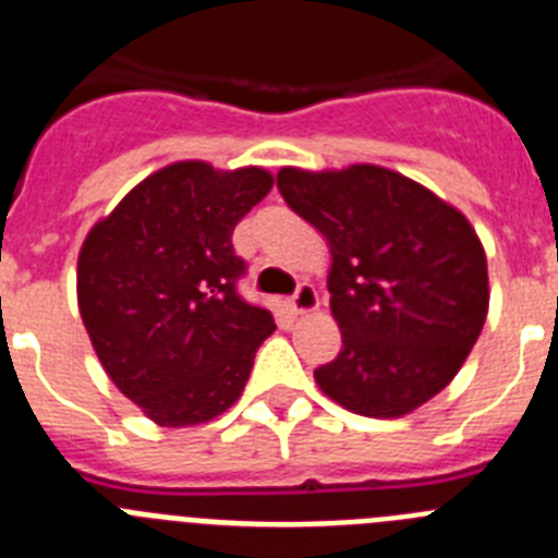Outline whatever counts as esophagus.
Instances as JSON below:
<instances>
[{
  "label": "esophagus",
  "instance_id": "34e87169",
  "mask_svg": "<svg viewBox=\"0 0 558 558\" xmlns=\"http://www.w3.org/2000/svg\"><path fill=\"white\" fill-rule=\"evenodd\" d=\"M288 310L293 315L315 313V310H318V290L307 282L299 284V290H295V293L288 299Z\"/></svg>",
  "mask_w": 558,
  "mask_h": 558
}]
</instances>
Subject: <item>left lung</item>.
Wrapping results in <instances>:
<instances>
[{
    "mask_svg": "<svg viewBox=\"0 0 558 558\" xmlns=\"http://www.w3.org/2000/svg\"><path fill=\"white\" fill-rule=\"evenodd\" d=\"M276 186L322 231L338 357L315 368L332 402L372 418L416 411L452 383L489 313L486 251L456 206L377 165L282 167Z\"/></svg>",
    "mask_w": 558,
    "mask_h": 558,
    "instance_id": "8db88e82",
    "label": "left lung"
}]
</instances>
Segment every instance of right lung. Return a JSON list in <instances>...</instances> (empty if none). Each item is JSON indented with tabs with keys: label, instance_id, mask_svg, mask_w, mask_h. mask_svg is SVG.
I'll return each mask as SVG.
<instances>
[{
	"label": "right lung",
	"instance_id": "1",
	"mask_svg": "<svg viewBox=\"0 0 558 558\" xmlns=\"http://www.w3.org/2000/svg\"><path fill=\"white\" fill-rule=\"evenodd\" d=\"M263 167L175 161L97 220L77 256V307L111 383L161 427L234 405L274 315L240 299L234 226L265 198Z\"/></svg>",
	"mask_w": 558,
	"mask_h": 558
}]
</instances>
